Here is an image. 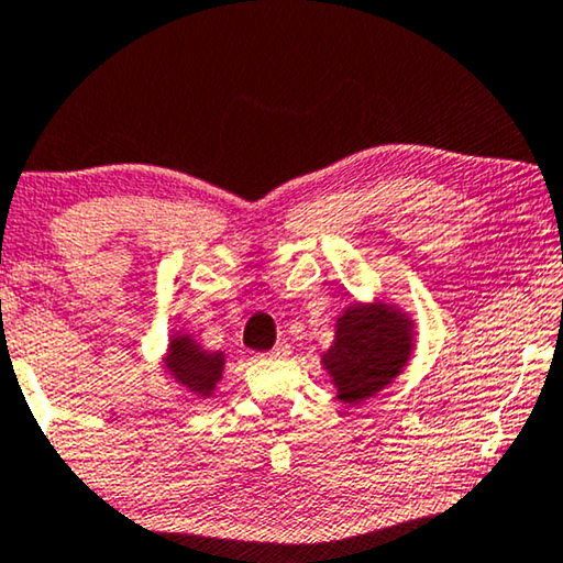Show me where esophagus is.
Wrapping results in <instances>:
<instances>
[{
	"instance_id": "obj_1",
	"label": "esophagus",
	"mask_w": 563,
	"mask_h": 563,
	"mask_svg": "<svg viewBox=\"0 0 563 563\" xmlns=\"http://www.w3.org/2000/svg\"><path fill=\"white\" fill-rule=\"evenodd\" d=\"M288 354H290V346L285 344V342H278V344L273 346V352L267 354V357H273V360H285V357H288Z\"/></svg>"
}]
</instances>
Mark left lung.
Masks as SVG:
<instances>
[{
    "label": "left lung",
    "instance_id": "8db88e82",
    "mask_svg": "<svg viewBox=\"0 0 563 563\" xmlns=\"http://www.w3.org/2000/svg\"><path fill=\"white\" fill-rule=\"evenodd\" d=\"M413 350V319L400 306L372 300L344 308L321 364L336 387V398L357 406L385 390L406 369Z\"/></svg>",
    "mask_w": 563,
    "mask_h": 563
}]
</instances>
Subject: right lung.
<instances>
[{
    "label": "right lung",
    "instance_id": "obj_1",
    "mask_svg": "<svg viewBox=\"0 0 563 563\" xmlns=\"http://www.w3.org/2000/svg\"><path fill=\"white\" fill-rule=\"evenodd\" d=\"M227 357L224 352H209L186 331H176L168 339L163 367L180 390L194 398L206 400L217 390L221 375H224Z\"/></svg>",
    "mask_w": 563,
    "mask_h": 563
}]
</instances>
